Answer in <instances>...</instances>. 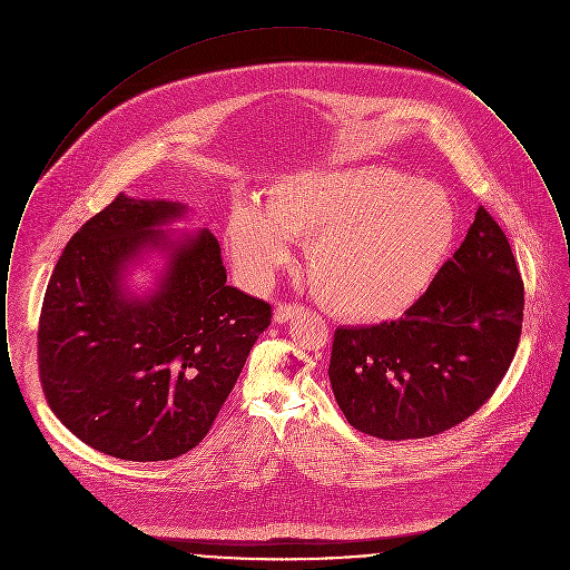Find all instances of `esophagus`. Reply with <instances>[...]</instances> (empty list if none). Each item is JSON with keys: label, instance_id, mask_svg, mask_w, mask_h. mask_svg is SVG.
Segmentation results:
<instances>
[{"label": "esophagus", "instance_id": "obj_1", "mask_svg": "<svg viewBox=\"0 0 570 570\" xmlns=\"http://www.w3.org/2000/svg\"><path fill=\"white\" fill-rule=\"evenodd\" d=\"M301 309H303L301 305H277L275 314H273V321H275V325H286L291 318L297 316Z\"/></svg>", "mask_w": 570, "mask_h": 570}]
</instances>
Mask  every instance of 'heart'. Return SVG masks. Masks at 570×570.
<instances>
[{"label": "heart", "mask_w": 570, "mask_h": 570, "mask_svg": "<svg viewBox=\"0 0 570 570\" xmlns=\"http://www.w3.org/2000/svg\"><path fill=\"white\" fill-rule=\"evenodd\" d=\"M305 240L309 286L333 316L379 325L428 293L458 237L449 194L379 166L298 170L275 179L265 203H235L224 244L247 284L265 286Z\"/></svg>", "instance_id": "obj_1"}]
</instances>
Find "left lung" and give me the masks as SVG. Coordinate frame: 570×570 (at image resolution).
Instances as JSON below:
<instances>
[{
  "label": "left lung",
  "instance_id": "obj_1",
  "mask_svg": "<svg viewBox=\"0 0 570 570\" xmlns=\"http://www.w3.org/2000/svg\"><path fill=\"white\" fill-rule=\"evenodd\" d=\"M521 321L515 256L481 207L460 249L400 321L335 331V400L363 434H440L491 397L515 356Z\"/></svg>",
  "mask_w": 570,
  "mask_h": 570
}]
</instances>
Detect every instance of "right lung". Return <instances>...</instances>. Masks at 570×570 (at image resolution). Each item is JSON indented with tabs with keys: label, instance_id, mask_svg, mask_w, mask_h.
<instances>
[{
	"label": "right lung",
	"instance_id": "add662e5",
	"mask_svg": "<svg viewBox=\"0 0 570 570\" xmlns=\"http://www.w3.org/2000/svg\"><path fill=\"white\" fill-rule=\"evenodd\" d=\"M188 205L119 194L68 242L47 286L38 367L55 416L100 453L175 460L212 430L272 305L226 284ZM158 257L151 287L131 286Z\"/></svg>",
	"mask_w": 570,
	"mask_h": 570
}]
</instances>
